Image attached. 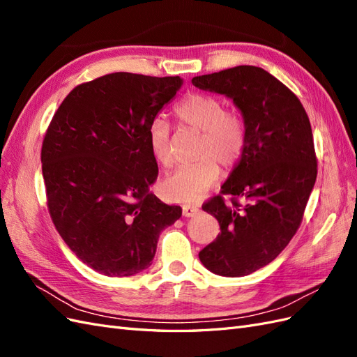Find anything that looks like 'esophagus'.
<instances>
[{"label": "esophagus", "mask_w": 357, "mask_h": 357, "mask_svg": "<svg viewBox=\"0 0 357 357\" xmlns=\"http://www.w3.org/2000/svg\"><path fill=\"white\" fill-rule=\"evenodd\" d=\"M198 211H199V208L193 207V205H183L181 214H183V218H192V215L198 214Z\"/></svg>", "instance_id": "obj_1"}]
</instances>
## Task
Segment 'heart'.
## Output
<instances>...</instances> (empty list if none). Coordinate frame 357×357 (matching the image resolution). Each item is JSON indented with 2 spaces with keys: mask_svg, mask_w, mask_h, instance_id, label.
<instances>
[{
  "mask_svg": "<svg viewBox=\"0 0 357 357\" xmlns=\"http://www.w3.org/2000/svg\"><path fill=\"white\" fill-rule=\"evenodd\" d=\"M174 113L183 126L201 132L197 147L199 160L168 172L160 181V195L168 201L195 202L218 183V164L228 171L240 164L248 144V125L238 109H225L222 98L205 92L185 96ZM147 144L159 165L172 164L171 126L162 116L149 123Z\"/></svg>",
  "mask_w": 357,
  "mask_h": 357,
  "instance_id": "obj_1",
  "label": "heart"
}]
</instances>
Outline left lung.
Here are the masks:
<instances>
[{"label": "left lung", "mask_w": 357, "mask_h": 357, "mask_svg": "<svg viewBox=\"0 0 357 357\" xmlns=\"http://www.w3.org/2000/svg\"><path fill=\"white\" fill-rule=\"evenodd\" d=\"M192 83L229 96L248 125L244 158L219 195L202 204L220 232L199 252L214 274L248 275L273 262L302 223L317 177L310 119L298 96L259 67H234Z\"/></svg>", "instance_id": "1"}]
</instances>
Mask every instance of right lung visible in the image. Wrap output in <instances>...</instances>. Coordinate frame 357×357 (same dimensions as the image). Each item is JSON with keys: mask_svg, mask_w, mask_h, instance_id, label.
Segmentation results:
<instances>
[{"mask_svg": "<svg viewBox=\"0 0 357 357\" xmlns=\"http://www.w3.org/2000/svg\"><path fill=\"white\" fill-rule=\"evenodd\" d=\"M180 86L178 75L105 74L75 86L47 126L41 168L50 219L96 273H142L160 231L180 219V207L150 192L158 164L147 144L149 123Z\"/></svg>", "mask_w": 357, "mask_h": 357, "instance_id": "add662e5", "label": "right lung"}]
</instances>
